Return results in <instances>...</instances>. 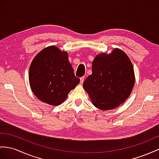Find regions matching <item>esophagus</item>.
<instances>
[{"instance_id":"esophagus-1","label":"esophagus","mask_w":159,"mask_h":159,"mask_svg":"<svg viewBox=\"0 0 159 159\" xmlns=\"http://www.w3.org/2000/svg\"><path fill=\"white\" fill-rule=\"evenodd\" d=\"M80 83H83L84 82V76L81 77V78L80 79Z\"/></svg>"}]
</instances>
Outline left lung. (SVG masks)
I'll return each mask as SVG.
<instances>
[{
    "label": "left lung",
    "mask_w": 159,
    "mask_h": 159,
    "mask_svg": "<svg viewBox=\"0 0 159 159\" xmlns=\"http://www.w3.org/2000/svg\"><path fill=\"white\" fill-rule=\"evenodd\" d=\"M135 83L131 60L119 48L101 53L93 60L92 75L84 80V89L92 103L101 110L115 109L130 95Z\"/></svg>",
    "instance_id": "obj_1"
}]
</instances>
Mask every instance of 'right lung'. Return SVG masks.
Returning a JSON list of instances; mask_svg holds the SVG:
<instances>
[{"label":"right lung","mask_w":159,"mask_h":159,"mask_svg":"<svg viewBox=\"0 0 159 159\" xmlns=\"http://www.w3.org/2000/svg\"><path fill=\"white\" fill-rule=\"evenodd\" d=\"M29 81L32 92L43 103L58 106L80 83L66 52L54 46L39 52L31 63Z\"/></svg>","instance_id":"right-lung-1"}]
</instances>
